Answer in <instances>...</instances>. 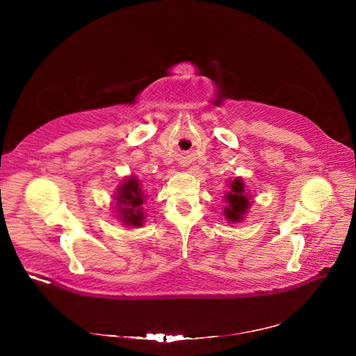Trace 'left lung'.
Listing matches in <instances>:
<instances>
[{
  "instance_id": "1",
  "label": "left lung",
  "mask_w": 356,
  "mask_h": 356,
  "mask_svg": "<svg viewBox=\"0 0 356 356\" xmlns=\"http://www.w3.org/2000/svg\"><path fill=\"white\" fill-rule=\"evenodd\" d=\"M226 202L229 206L225 209V215L227 221H240L243 213L250 206V197L245 193L243 182L240 179H236L231 184V191L226 195Z\"/></svg>"
}]
</instances>
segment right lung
<instances>
[{
    "instance_id": "right-lung-1",
    "label": "right lung",
    "mask_w": 356,
    "mask_h": 356,
    "mask_svg": "<svg viewBox=\"0 0 356 356\" xmlns=\"http://www.w3.org/2000/svg\"><path fill=\"white\" fill-rule=\"evenodd\" d=\"M119 195H118V204L119 206V213H120V220L125 225L130 226H141L143 225V212H141V206L144 201L143 196V190L140 188V182L138 179L130 177L124 182V185H120L119 188Z\"/></svg>"
}]
</instances>
